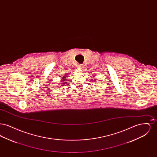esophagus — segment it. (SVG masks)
Wrapping results in <instances>:
<instances>
[{"mask_svg":"<svg viewBox=\"0 0 157 157\" xmlns=\"http://www.w3.org/2000/svg\"><path fill=\"white\" fill-rule=\"evenodd\" d=\"M78 67H79L80 69H82V67H83V65L82 64H80V65H78Z\"/></svg>","mask_w":157,"mask_h":157,"instance_id":"esophagus-1","label":"esophagus"}]
</instances>
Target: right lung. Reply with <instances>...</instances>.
I'll use <instances>...</instances> for the list:
<instances>
[{
    "instance_id": "right-lung-1",
    "label": "right lung",
    "mask_w": 157,
    "mask_h": 157,
    "mask_svg": "<svg viewBox=\"0 0 157 157\" xmlns=\"http://www.w3.org/2000/svg\"><path fill=\"white\" fill-rule=\"evenodd\" d=\"M67 75H65V76H63V77H62V79H63V80H62V81H60V82H62V84H63L62 85H61V86H63V85H65V83H67V82H65L66 81H67V79H66V76H67Z\"/></svg>"
}]
</instances>
